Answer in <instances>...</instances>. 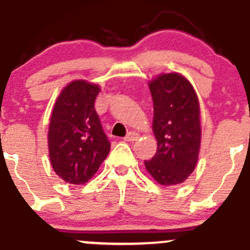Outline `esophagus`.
I'll list each match as a JSON object with an SVG mask.
<instances>
[{"label": "esophagus", "instance_id": "esophagus-1", "mask_svg": "<svg viewBox=\"0 0 250 250\" xmlns=\"http://www.w3.org/2000/svg\"><path fill=\"white\" fill-rule=\"evenodd\" d=\"M138 138H139V134H138V133L129 132L127 135H125V141H135V140H138Z\"/></svg>", "mask_w": 250, "mask_h": 250}]
</instances>
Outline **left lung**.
I'll return each mask as SVG.
<instances>
[{
    "label": "left lung",
    "mask_w": 250,
    "mask_h": 250,
    "mask_svg": "<svg viewBox=\"0 0 250 250\" xmlns=\"http://www.w3.org/2000/svg\"><path fill=\"white\" fill-rule=\"evenodd\" d=\"M148 88L157 152L144 163L158 184L179 185L197 165L202 135L200 102L190 81L178 72L158 75L148 82Z\"/></svg>",
    "instance_id": "obj_1"
}]
</instances>
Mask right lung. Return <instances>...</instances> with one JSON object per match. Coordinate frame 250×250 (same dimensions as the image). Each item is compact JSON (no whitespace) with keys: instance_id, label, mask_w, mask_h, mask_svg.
Returning a JSON list of instances; mask_svg holds the SVG:
<instances>
[{"instance_id":"obj_1","label":"right lung","mask_w":250,"mask_h":250,"mask_svg":"<svg viewBox=\"0 0 250 250\" xmlns=\"http://www.w3.org/2000/svg\"><path fill=\"white\" fill-rule=\"evenodd\" d=\"M100 85L75 80L55 100L48 128L52 168L65 183L82 185L99 169L110 152L94 102Z\"/></svg>"}]
</instances>
